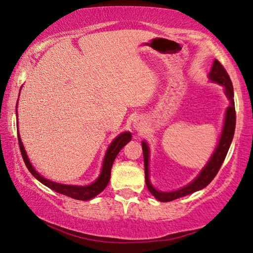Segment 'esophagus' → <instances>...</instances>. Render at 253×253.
Listing matches in <instances>:
<instances>
[{
	"instance_id": "34e87169",
	"label": "esophagus",
	"mask_w": 253,
	"mask_h": 253,
	"mask_svg": "<svg viewBox=\"0 0 253 253\" xmlns=\"http://www.w3.org/2000/svg\"><path fill=\"white\" fill-rule=\"evenodd\" d=\"M134 128L136 130H141V129H143V125L141 123L138 122V120H134Z\"/></svg>"
}]
</instances>
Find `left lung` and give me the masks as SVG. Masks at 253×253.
Returning a JSON list of instances; mask_svg holds the SVG:
<instances>
[{"mask_svg":"<svg viewBox=\"0 0 253 253\" xmlns=\"http://www.w3.org/2000/svg\"><path fill=\"white\" fill-rule=\"evenodd\" d=\"M208 78L211 79V81L216 82L224 86V92L225 95L230 100V106L227 107L226 114H225V120H224V126L222 134H220L219 142L216 146L215 151L210 161L207 162L205 168L200 171L198 177L196 178L194 181H191L189 184H187L186 187L180 188L179 190L170 191V192H164L156 190L155 188L152 186L148 179V158H150V151H148V146L145 142H142L143 147V156H144V168H145V182L148 188V190L154 197L160 200V202L167 203L171 202V200L178 199L183 196L190 195L192 192L198 191L203 188H205L211 182V180L215 178V175L217 174L218 170L220 169V166L225 160V156L228 152V148L232 143L234 136L235 130V106H234V92H233V85H232L231 79L228 76L227 72L224 69L222 64H220L217 59H215L211 70L208 74Z\"/></svg>","mask_w":253,"mask_h":253,"instance_id":"8db88e82","label":"left lung"}]
</instances>
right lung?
Segmentation results:
<instances>
[{
	"mask_svg": "<svg viewBox=\"0 0 253 253\" xmlns=\"http://www.w3.org/2000/svg\"><path fill=\"white\" fill-rule=\"evenodd\" d=\"M18 139H19V146H20V151H21L23 161H25L28 170L30 171V173L33 174L36 179L39 180L40 182L45 184V186H47L48 188H50L51 190L58 192V194L69 196V197L78 199V200H90L93 197H95L97 195H99L100 192L107 187V184L110 180L112 163H114L116 156H117V154L119 153V151L122 150V148L125 146L128 142H130L131 135L130 133H128V131H125V133H122L120 135H118L117 137L111 142V144L106 152L105 159H103L102 169H101V172H100L99 178L95 180L93 183L89 184V186H71V184L57 183L43 178L42 175H40L38 172L34 169V167L31 166V163L29 161V159H28L27 153L25 151V147H23L21 138H20L19 133H18Z\"/></svg>",
	"mask_w": 253,
	"mask_h": 253,
	"instance_id": "1",
	"label": "right lung"
}]
</instances>
